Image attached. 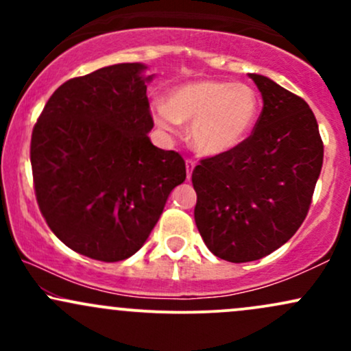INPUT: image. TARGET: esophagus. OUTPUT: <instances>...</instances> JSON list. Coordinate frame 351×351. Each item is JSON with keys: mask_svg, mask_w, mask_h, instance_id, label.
Segmentation results:
<instances>
[{"mask_svg": "<svg viewBox=\"0 0 351 351\" xmlns=\"http://www.w3.org/2000/svg\"><path fill=\"white\" fill-rule=\"evenodd\" d=\"M195 162H191V160H186V176H188V180L191 178V175H193V170H195Z\"/></svg>", "mask_w": 351, "mask_h": 351, "instance_id": "34e87169", "label": "esophagus"}]
</instances>
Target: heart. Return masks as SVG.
Listing matches in <instances>:
<instances>
[{
	"label": "heart",
	"mask_w": 351,
	"mask_h": 351,
	"mask_svg": "<svg viewBox=\"0 0 351 351\" xmlns=\"http://www.w3.org/2000/svg\"><path fill=\"white\" fill-rule=\"evenodd\" d=\"M153 122L165 134H178L180 125L189 127V145L203 156L232 152L251 134L259 99L245 84L224 80H193L173 88L167 104L152 107Z\"/></svg>",
	"instance_id": "heart-1"
}]
</instances>
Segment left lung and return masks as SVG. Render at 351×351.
I'll use <instances>...</instances> for the list:
<instances>
[{"mask_svg":"<svg viewBox=\"0 0 351 351\" xmlns=\"http://www.w3.org/2000/svg\"><path fill=\"white\" fill-rule=\"evenodd\" d=\"M263 112L252 135L193 170L195 221L204 244L229 263H251L287 243L307 216L324 163L315 115L272 79L249 74Z\"/></svg>","mask_w":351,"mask_h":351,"instance_id":"obj_1","label":"left lung"}]
</instances>
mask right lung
I'll return each instance as SVG.
<instances>
[{"label":"right lung","instance_id":"obj_1","mask_svg":"<svg viewBox=\"0 0 351 351\" xmlns=\"http://www.w3.org/2000/svg\"><path fill=\"white\" fill-rule=\"evenodd\" d=\"M142 62L67 80L47 100L31 138L36 198L51 231L104 263L134 256L186 180L184 160L148 134Z\"/></svg>","mask_w":351,"mask_h":351}]
</instances>
